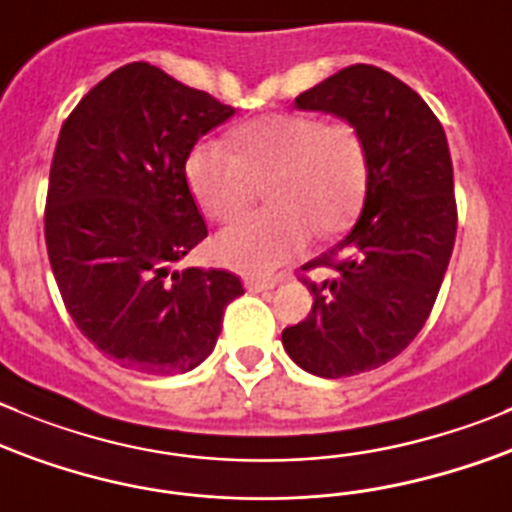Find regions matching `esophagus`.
Returning a JSON list of instances; mask_svg holds the SVG:
<instances>
[{
  "label": "esophagus",
  "mask_w": 512,
  "mask_h": 512,
  "mask_svg": "<svg viewBox=\"0 0 512 512\" xmlns=\"http://www.w3.org/2000/svg\"><path fill=\"white\" fill-rule=\"evenodd\" d=\"M246 289L248 291H266V289H274L276 279H256V276H246Z\"/></svg>",
  "instance_id": "34e87169"
}]
</instances>
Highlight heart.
<instances>
[{
    "instance_id": "b5f03b06",
    "label": "heart",
    "mask_w": 512,
    "mask_h": 512,
    "mask_svg": "<svg viewBox=\"0 0 512 512\" xmlns=\"http://www.w3.org/2000/svg\"><path fill=\"white\" fill-rule=\"evenodd\" d=\"M193 198L213 221H231L266 183L271 208L223 228L213 241L221 264L266 276L316 238L347 231L369 186L364 135L349 120L271 113L238 125L231 148L203 140L186 160Z\"/></svg>"
}]
</instances>
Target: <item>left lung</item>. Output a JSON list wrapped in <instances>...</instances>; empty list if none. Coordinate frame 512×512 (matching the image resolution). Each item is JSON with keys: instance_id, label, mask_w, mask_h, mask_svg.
I'll return each instance as SVG.
<instances>
[{"instance_id": "1", "label": "left lung", "mask_w": 512, "mask_h": 512, "mask_svg": "<svg viewBox=\"0 0 512 512\" xmlns=\"http://www.w3.org/2000/svg\"><path fill=\"white\" fill-rule=\"evenodd\" d=\"M364 135L369 186L344 241L301 271L314 294L309 316L281 334L289 357L316 377L369 372L420 334L440 294L457 233L445 130L412 87L374 65H352L296 97Z\"/></svg>"}]
</instances>
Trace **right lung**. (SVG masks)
I'll list each match as a JSON object with an SVG mask.
<instances>
[{"label":"right lung","mask_w":512,"mask_h":512,"mask_svg":"<svg viewBox=\"0 0 512 512\" xmlns=\"http://www.w3.org/2000/svg\"><path fill=\"white\" fill-rule=\"evenodd\" d=\"M233 113L148 62H130L62 123L47 256L77 329L120 367H198L216 347L223 309L243 294L231 271L170 269L208 236L188 188V155Z\"/></svg>","instance_id":"right-lung-1"}]
</instances>
